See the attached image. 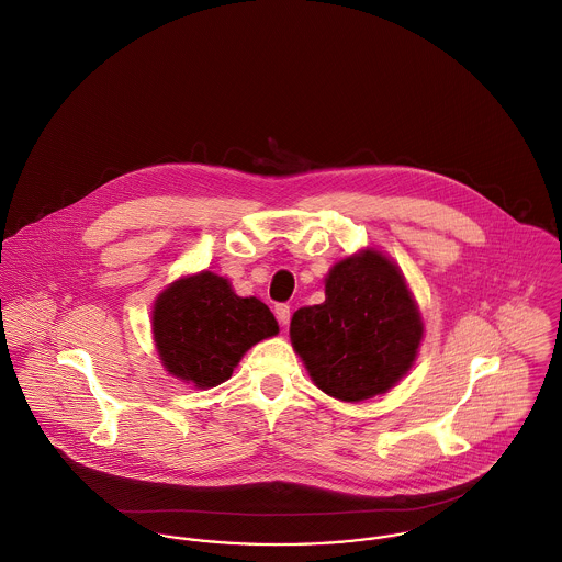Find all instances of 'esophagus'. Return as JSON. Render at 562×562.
Listing matches in <instances>:
<instances>
[{"label": "esophagus", "instance_id": "1", "mask_svg": "<svg viewBox=\"0 0 562 562\" xmlns=\"http://www.w3.org/2000/svg\"><path fill=\"white\" fill-rule=\"evenodd\" d=\"M276 319H278V324H280L282 328H286L289 322H291V308H289L286 304H278V306H276Z\"/></svg>", "mask_w": 562, "mask_h": 562}]
</instances>
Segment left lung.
Listing matches in <instances>:
<instances>
[{
    "mask_svg": "<svg viewBox=\"0 0 562 562\" xmlns=\"http://www.w3.org/2000/svg\"><path fill=\"white\" fill-rule=\"evenodd\" d=\"M424 324L397 267L367 249L326 278V302L300 308L291 340L313 382L342 402L386 393L413 364Z\"/></svg>",
    "mask_w": 562,
    "mask_h": 562,
    "instance_id": "1",
    "label": "left lung"
}]
</instances>
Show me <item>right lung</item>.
I'll use <instances>...</instances> for the list:
<instances>
[{
	"mask_svg": "<svg viewBox=\"0 0 562 562\" xmlns=\"http://www.w3.org/2000/svg\"><path fill=\"white\" fill-rule=\"evenodd\" d=\"M278 335V322L256 297H238L211 271L173 282L154 306V340L176 378L211 389L225 382L240 356Z\"/></svg>",
	"mask_w": 562,
	"mask_h": 562,
	"instance_id": "right-lung-1",
	"label": "right lung"
}]
</instances>
